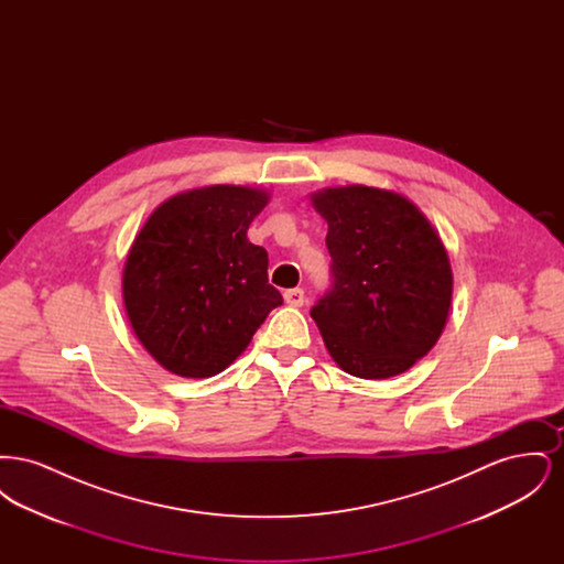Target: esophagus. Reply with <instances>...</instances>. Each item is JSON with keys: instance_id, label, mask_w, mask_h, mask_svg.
I'll return each mask as SVG.
<instances>
[{"instance_id": "34e87169", "label": "esophagus", "mask_w": 564, "mask_h": 564, "mask_svg": "<svg viewBox=\"0 0 564 564\" xmlns=\"http://www.w3.org/2000/svg\"><path fill=\"white\" fill-rule=\"evenodd\" d=\"M285 302L290 304V306H302L304 304V290H300V288H294V290H288L285 294Z\"/></svg>"}]
</instances>
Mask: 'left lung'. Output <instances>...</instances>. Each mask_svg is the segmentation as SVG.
<instances>
[{
	"label": "left lung",
	"mask_w": 564,
	"mask_h": 564,
	"mask_svg": "<svg viewBox=\"0 0 564 564\" xmlns=\"http://www.w3.org/2000/svg\"><path fill=\"white\" fill-rule=\"evenodd\" d=\"M327 221L332 288L311 308L332 359L357 378H391L425 357L453 302L446 247L402 194L368 186L311 196Z\"/></svg>",
	"instance_id": "8db88e82"
}]
</instances>
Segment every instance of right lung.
Returning <instances> with one entry per match:
<instances>
[{"label": "right lung", "mask_w": 564, "mask_h": 564, "mask_svg": "<svg viewBox=\"0 0 564 564\" xmlns=\"http://www.w3.org/2000/svg\"><path fill=\"white\" fill-rule=\"evenodd\" d=\"M267 189L207 186L164 200L124 262L122 295L134 336L164 370L209 378L226 370L270 311L269 253L247 239Z\"/></svg>", "instance_id": "obj_1"}]
</instances>
